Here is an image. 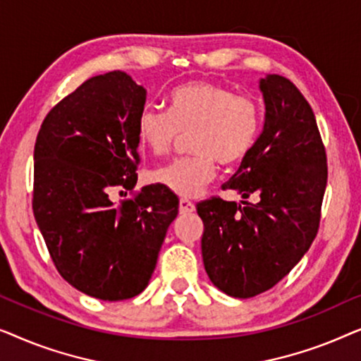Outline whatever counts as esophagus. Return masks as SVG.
Listing matches in <instances>:
<instances>
[{
  "label": "esophagus",
  "instance_id": "34e87169",
  "mask_svg": "<svg viewBox=\"0 0 361 361\" xmlns=\"http://www.w3.org/2000/svg\"><path fill=\"white\" fill-rule=\"evenodd\" d=\"M179 212L182 215H189L192 212H195V205L192 204V202L185 200V199H180L179 202Z\"/></svg>",
  "mask_w": 361,
  "mask_h": 361
}]
</instances>
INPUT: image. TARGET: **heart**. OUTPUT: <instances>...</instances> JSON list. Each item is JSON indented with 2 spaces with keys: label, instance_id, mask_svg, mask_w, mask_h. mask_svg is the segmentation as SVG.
Segmentation results:
<instances>
[{
  "label": "heart",
  "instance_id": "obj_1",
  "mask_svg": "<svg viewBox=\"0 0 361 361\" xmlns=\"http://www.w3.org/2000/svg\"><path fill=\"white\" fill-rule=\"evenodd\" d=\"M169 111L146 106L137 116L141 146L154 156L167 154L182 133H190V156L151 172V180L180 197L199 195L214 180L216 166H233L251 151L261 130L259 103L235 95L220 83L195 80L174 88Z\"/></svg>",
  "mask_w": 361,
  "mask_h": 361
}]
</instances>
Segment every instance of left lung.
Here are the masks:
<instances>
[{
    "label": "left lung",
    "mask_w": 361,
    "mask_h": 361,
    "mask_svg": "<svg viewBox=\"0 0 361 361\" xmlns=\"http://www.w3.org/2000/svg\"><path fill=\"white\" fill-rule=\"evenodd\" d=\"M259 90L263 131L221 185L243 200L214 197L197 204L207 274L236 299L271 289L302 259L317 235L327 185V157L302 93L281 75L259 78Z\"/></svg>",
    "instance_id": "obj_1"
}]
</instances>
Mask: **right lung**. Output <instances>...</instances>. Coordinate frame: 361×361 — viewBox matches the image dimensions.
<instances>
[{
	"label": "right lung",
	"mask_w": 361,
	"mask_h": 361,
	"mask_svg": "<svg viewBox=\"0 0 361 361\" xmlns=\"http://www.w3.org/2000/svg\"><path fill=\"white\" fill-rule=\"evenodd\" d=\"M146 90L126 72L88 78L49 111L34 146L32 210L63 279L102 300L131 299L154 273L179 199L161 184L115 205L136 185V125Z\"/></svg>",
	"instance_id": "right-lung-1"
}]
</instances>
